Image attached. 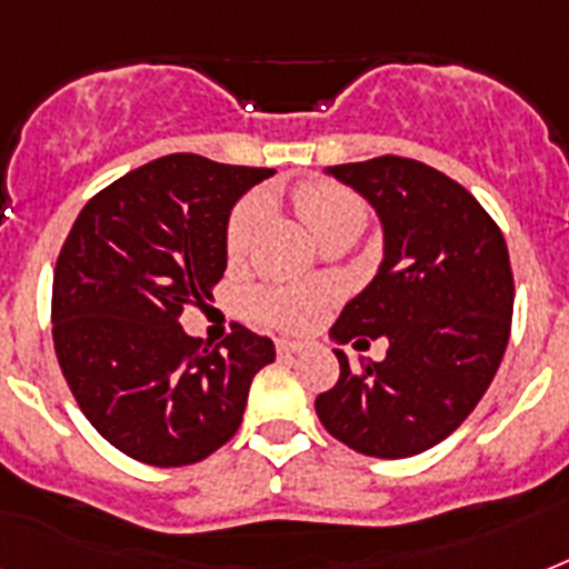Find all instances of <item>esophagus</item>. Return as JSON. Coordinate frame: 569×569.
Segmentation results:
<instances>
[{
  "instance_id": "1",
  "label": "esophagus",
  "mask_w": 569,
  "mask_h": 569,
  "mask_svg": "<svg viewBox=\"0 0 569 569\" xmlns=\"http://www.w3.org/2000/svg\"><path fill=\"white\" fill-rule=\"evenodd\" d=\"M303 342H292V339H277V355L280 357H295L303 351Z\"/></svg>"
}]
</instances>
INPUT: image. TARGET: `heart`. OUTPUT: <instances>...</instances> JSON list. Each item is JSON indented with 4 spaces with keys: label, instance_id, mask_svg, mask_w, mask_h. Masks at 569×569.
Instances as JSON below:
<instances>
[{
    "label": "heart",
    "instance_id": "b5f03b06",
    "mask_svg": "<svg viewBox=\"0 0 569 569\" xmlns=\"http://www.w3.org/2000/svg\"><path fill=\"white\" fill-rule=\"evenodd\" d=\"M295 212L301 214L319 239H328L337 230H363L369 209L363 197L355 194L346 186L328 180L301 182L292 189ZM262 200L244 197L230 212L227 232H223V250L230 262H239L250 248V239L257 232ZM330 301L328 286H259L248 298L250 319L277 330H307L319 319L321 307Z\"/></svg>",
    "mask_w": 569,
    "mask_h": 569
}]
</instances>
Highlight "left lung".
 Masks as SVG:
<instances>
[{
    "label": "left lung",
    "instance_id": "left-lung-1",
    "mask_svg": "<svg viewBox=\"0 0 569 569\" xmlns=\"http://www.w3.org/2000/svg\"><path fill=\"white\" fill-rule=\"evenodd\" d=\"M339 182L375 206L383 262L333 325L339 342L387 337V357L348 366L316 398V413L348 449L410 458L467 419L502 363L513 274L502 230L460 182L401 156L333 164Z\"/></svg>",
    "mask_w": 569,
    "mask_h": 569
}]
</instances>
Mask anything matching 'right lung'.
Instances as JSON below:
<instances>
[{
    "label": "right lung",
    "mask_w": 569,
    "mask_h": 569,
    "mask_svg": "<svg viewBox=\"0 0 569 569\" xmlns=\"http://www.w3.org/2000/svg\"><path fill=\"white\" fill-rule=\"evenodd\" d=\"M271 168L162 156L84 203L52 277V342L88 422L129 458L189 467L239 431L274 342L232 325L221 346L180 316L223 277L232 203Z\"/></svg>",
    "instance_id": "add662e5"
}]
</instances>
